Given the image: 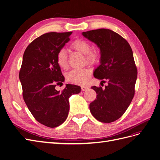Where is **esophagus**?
<instances>
[{
  "instance_id": "1",
  "label": "esophagus",
  "mask_w": 160,
  "mask_h": 160,
  "mask_svg": "<svg viewBox=\"0 0 160 160\" xmlns=\"http://www.w3.org/2000/svg\"><path fill=\"white\" fill-rule=\"evenodd\" d=\"M89 88H88V87H86V86H81V90L83 91H86V90H88Z\"/></svg>"
}]
</instances>
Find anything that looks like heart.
Listing matches in <instances>:
<instances>
[{
  "label": "heart",
  "instance_id": "b5f03b06",
  "mask_svg": "<svg viewBox=\"0 0 160 160\" xmlns=\"http://www.w3.org/2000/svg\"><path fill=\"white\" fill-rule=\"evenodd\" d=\"M71 48L85 56L86 60L89 64H95L98 61L99 55L95 50H91L90 43L83 39H77L71 44ZM57 63L61 69H66L69 67L68 57L65 50L61 49L57 54ZM91 75L89 69H75L70 71L67 75V79L71 83L85 85L88 83Z\"/></svg>",
  "mask_w": 160,
  "mask_h": 160
}]
</instances>
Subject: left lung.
I'll return each mask as SVG.
<instances>
[{"instance_id":"obj_1","label":"left lung","mask_w":160,"mask_h":160,"mask_svg":"<svg viewBox=\"0 0 160 160\" xmlns=\"http://www.w3.org/2000/svg\"><path fill=\"white\" fill-rule=\"evenodd\" d=\"M82 35L100 49V65L94 71L95 78L108 85L105 89L93 86L97 99L89 105L93 117L101 122H115L123 115L133 98L138 70L128 42L115 32L99 28Z\"/></svg>"}]
</instances>
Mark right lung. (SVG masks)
<instances>
[{"label": "right lung", "instance_id": "1", "mask_svg": "<svg viewBox=\"0 0 160 160\" xmlns=\"http://www.w3.org/2000/svg\"><path fill=\"white\" fill-rule=\"evenodd\" d=\"M72 32H51L35 38L24 52L19 79L23 99L37 122L49 128L59 126L69 114V99L80 93L78 85L66 84L55 89L65 77L57 63V54L70 40Z\"/></svg>", "mask_w": 160, "mask_h": 160}]
</instances>
